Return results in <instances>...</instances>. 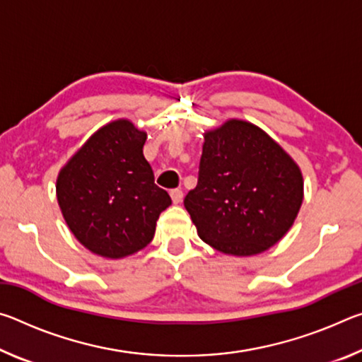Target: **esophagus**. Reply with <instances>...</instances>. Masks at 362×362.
<instances>
[{
    "label": "esophagus",
    "mask_w": 362,
    "mask_h": 362,
    "mask_svg": "<svg viewBox=\"0 0 362 362\" xmlns=\"http://www.w3.org/2000/svg\"><path fill=\"white\" fill-rule=\"evenodd\" d=\"M170 198H173L174 204H180L182 199H183V192L180 188H175V189H173V192H170Z\"/></svg>",
    "instance_id": "1"
}]
</instances>
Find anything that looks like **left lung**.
Listing matches in <instances>:
<instances>
[{"mask_svg":"<svg viewBox=\"0 0 362 362\" xmlns=\"http://www.w3.org/2000/svg\"><path fill=\"white\" fill-rule=\"evenodd\" d=\"M303 201L296 161L247 121L230 119L204 134L198 185L185 209L198 235L228 255H255L283 238Z\"/></svg>","mask_w":362,"mask_h":362,"instance_id":"8db88e82","label":"left lung"}]
</instances>
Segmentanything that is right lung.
I'll list each match as a JSON object with an SVG mask.
<instances>
[{
	"mask_svg": "<svg viewBox=\"0 0 362 362\" xmlns=\"http://www.w3.org/2000/svg\"><path fill=\"white\" fill-rule=\"evenodd\" d=\"M146 132L131 121L108 122L89 137L57 177L66 225L86 249L121 259L144 249L170 206L144 156Z\"/></svg>",
	"mask_w": 362,
	"mask_h": 362,
	"instance_id": "right-lung-1",
	"label": "right lung"
}]
</instances>
